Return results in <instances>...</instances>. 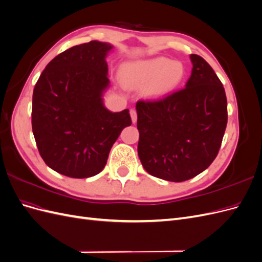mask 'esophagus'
Returning a JSON list of instances; mask_svg holds the SVG:
<instances>
[{
    "label": "esophagus",
    "mask_w": 262,
    "mask_h": 262,
    "mask_svg": "<svg viewBox=\"0 0 262 262\" xmlns=\"http://www.w3.org/2000/svg\"><path fill=\"white\" fill-rule=\"evenodd\" d=\"M130 116H131V119H132V122L136 123V122H137V119H138L137 110H136V109H131V110H130Z\"/></svg>",
    "instance_id": "34e87169"
}]
</instances>
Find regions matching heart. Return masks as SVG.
I'll list each match as a JSON object with an SVG mask.
<instances>
[{
    "label": "heart",
    "instance_id": "heart-1",
    "mask_svg": "<svg viewBox=\"0 0 262 262\" xmlns=\"http://www.w3.org/2000/svg\"><path fill=\"white\" fill-rule=\"evenodd\" d=\"M186 73L184 63L167 58L129 62L121 68L123 84L134 89L145 87V95L150 99H162L176 91Z\"/></svg>",
    "mask_w": 262,
    "mask_h": 262
}]
</instances>
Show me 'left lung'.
Returning <instances> with one entry per match:
<instances>
[{
	"mask_svg": "<svg viewBox=\"0 0 262 262\" xmlns=\"http://www.w3.org/2000/svg\"><path fill=\"white\" fill-rule=\"evenodd\" d=\"M192 71L185 89L156 101L137 102L138 154L154 177L180 182L215 160L227 124L223 84L209 63L190 54Z\"/></svg>",
	"mask_w": 262,
	"mask_h": 262,
	"instance_id": "obj_1",
	"label": "left lung"
}]
</instances>
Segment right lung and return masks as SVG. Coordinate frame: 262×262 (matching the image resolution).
I'll use <instances>...</instances> for the list:
<instances>
[{"label":"right lung","mask_w":262,"mask_h":262,"mask_svg":"<svg viewBox=\"0 0 262 262\" xmlns=\"http://www.w3.org/2000/svg\"><path fill=\"white\" fill-rule=\"evenodd\" d=\"M113 48L97 40L74 46L51 60L35 85L31 125L37 147L45 163L64 176L99 173L121 131L131 125L129 109L112 113L102 99Z\"/></svg>","instance_id":"1"}]
</instances>
